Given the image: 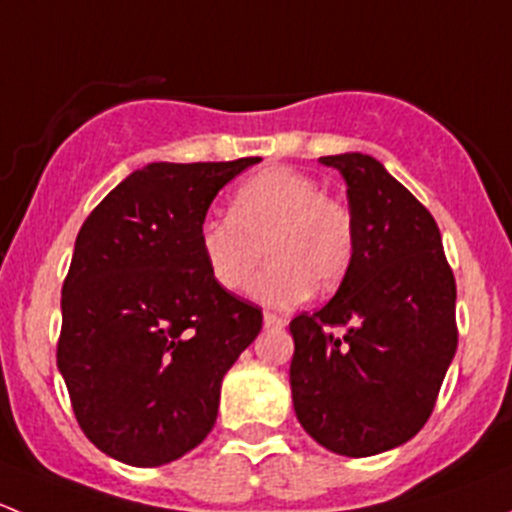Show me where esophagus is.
Wrapping results in <instances>:
<instances>
[{
	"label": "esophagus",
	"instance_id": "34e87169",
	"mask_svg": "<svg viewBox=\"0 0 512 512\" xmlns=\"http://www.w3.org/2000/svg\"><path fill=\"white\" fill-rule=\"evenodd\" d=\"M265 327L267 329H285L287 327V317L275 312H265Z\"/></svg>",
	"mask_w": 512,
	"mask_h": 512
}]
</instances>
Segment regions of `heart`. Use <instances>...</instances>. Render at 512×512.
<instances>
[{
  "instance_id": "heart-1",
  "label": "heart",
  "mask_w": 512,
  "mask_h": 512,
  "mask_svg": "<svg viewBox=\"0 0 512 512\" xmlns=\"http://www.w3.org/2000/svg\"><path fill=\"white\" fill-rule=\"evenodd\" d=\"M198 245L210 277L227 292L250 282L262 252L270 265L250 294L265 307H292L312 287L332 289L354 257V218L322 185L292 168L252 175L230 198L227 218L198 227Z\"/></svg>"
}]
</instances>
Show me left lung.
I'll return each mask as SVG.
<instances>
[{
	"instance_id": "8db88e82",
	"label": "left lung",
	"mask_w": 512,
	"mask_h": 512,
	"mask_svg": "<svg viewBox=\"0 0 512 512\" xmlns=\"http://www.w3.org/2000/svg\"><path fill=\"white\" fill-rule=\"evenodd\" d=\"M319 160L347 180L354 257L337 294L289 322V386L319 446L366 458L414 438L431 416L458 347L456 280L433 215L379 160Z\"/></svg>"
}]
</instances>
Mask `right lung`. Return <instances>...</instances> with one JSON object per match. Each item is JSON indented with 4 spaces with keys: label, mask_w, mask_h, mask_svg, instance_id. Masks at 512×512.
I'll return each mask as SVG.
<instances>
[{
    "label": "right lung",
    "mask_w": 512,
    "mask_h": 512,
    "mask_svg": "<svg viewBox=\"0 0 512 512\" xmlns=\"http://www.w3.org/2000/svg\"><path fill=\"white\" fill-rule=\"evenodd\" d=\"M257 160L148 163L81 225L56 364L81 431L116 461L163 466L203 443L260 334L262 309L220 287L198 245L215 195Z\"/></svg>",
    "instance_id": "obj_1"
}]
</instances>
